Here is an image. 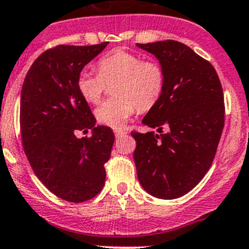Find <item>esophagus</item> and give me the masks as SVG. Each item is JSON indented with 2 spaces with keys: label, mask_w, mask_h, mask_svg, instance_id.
Here are the masks:
<instances>
[{
  "label": "esophagus",
  "mask_w": 249,
  "mask_h": 249,
  "mask_svg": "<svg viewBox=\"0 0 249 249\" xmlns=\"http://www.w3.org/2000/svg\"><path fill=\"white\" fill-rule=\"evenodd\" d=\"M125 134H126V132L123 131V130H119V129L114 130V135H115V137H117V139H120V137L124 136Z\"/></svg>",
  "instance_id": "34e87169"
}]
</instances>
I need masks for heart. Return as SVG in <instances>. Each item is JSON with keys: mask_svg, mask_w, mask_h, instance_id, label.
Returning a JSON list of instances; mask_svg holds the SVG:
<instances>
[{"mask_svg": "<svg viewBox=\"0 0 249 249\" xmlns=\"http://www.w3.org/2000/svg\"><path fill=\"white\" fill-rule=\"evenodd\" d=\"M99 74L83 70L77 77V90L90 104L101 100L106 83L117 80L113 87L115 97L102 102L95 115L101 124L119 129L137 109L149 110L161 99L166 85V73L154 60L117 49L105 54L97 62Z\"/></svg>", "mask_w": 249, "mask_h": 249, "instance_id": "1", "label": "heart"}]
</instances>
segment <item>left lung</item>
<instances>
[{
    "label": "left lung",
    "instance_id": "left-lung-1",
    "mask_svg": "<svg viewBox=\"0 0 249 249\" xmlns=\"http://www.w3.org/2000/svg\"><path fill=\"white\" fill-rule=\"evenodd\" d=\"M137 47L154 55L166 73L161 99L142 120L159 134H131L137 177L148 194L177 199L196 187L214 159L224 127L222 84L214 67L180 42Z\"/></svg>",
    "mask_w": 249,
    "mask_h": 249
}]
</instances>
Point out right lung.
<instances>
[{"label":"right lung","instance_id":"obj_1","mask_svg":"<svg viewBox=\"0 0 249 249\" xmlns=\"http://www.w3.org/2000/svg\"><path fill=\"white\" fill-rule=\"evenodd\" d=\"M108 42L57 46L39 55L21 89L20 129L24 150L38 179L57 197L83 202L96 196L106 180L114 135L96 126L88 102L77 90L79 72ZM92 129V137L74 132Z\"/></svg>","mask_w":249,"mask_h":249}]
</instances>
